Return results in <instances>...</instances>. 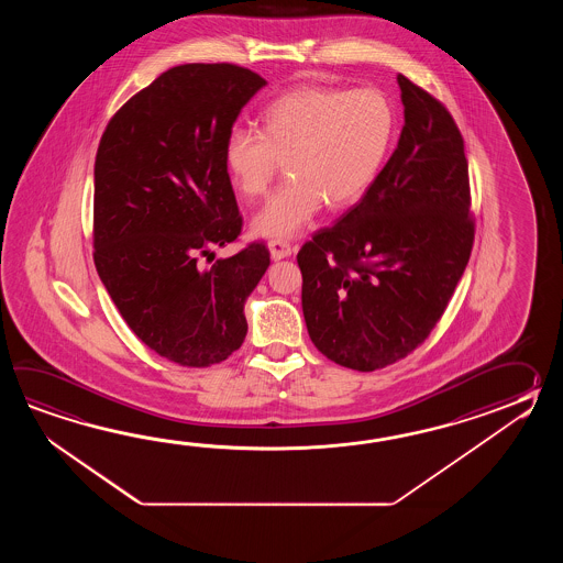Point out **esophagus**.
<instances>
[{
    "instance_id": "esophagus-1",
    "label": "esophagus",
    "mask_w": 563,
    "mask_h": 563,
    "mask_svg": "<svg viewBox=\"0 0 563 563\" xmlns=\"http://www.w3.org/2000/svg\"><path fill=\"white\" fill-rule=\"evenodd\" d=\"M267 247H269V255H272L274 262L286 260V257H289V255L294 253V247L284 240H272L267 243Z\"/></svg>"
}]
</instances>
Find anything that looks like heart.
Listing matches in <instances>:
<instances>
[{"mask_svg":"<svg viewBox=\"0 0 563 563\" xmlns=\"http://www.w3.org/2000/svg\"><path fill=\"white\" fill-rule=\"evenodd\" d=\"M395 108L374 88L296 86L272 100L260 132H229L223 158L231 183L257 199L286 163L289 183L253 217V233L289 240L325 203L347 209L371 189L395 139Z\"/></svg>","mask_w":563,"mask_h":563,"instance_id":"heart-1","label":"heart"}]
</instances>
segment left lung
Returning <instances> with one entry per match:
<instances>
[{
	"mask_svg": "<svg viewBox=\"0 0 563 563\" xmlns=\"http://www.w3.org/2000/svg\"><path fill=\"white\" fill-rule=\"evenodd\" d=\"M405 126L371 189L298 253L313 346L352 371L395 364L441 320L468 264L465 143L449 110L398 74Z\"/></svg>",
	"mask_w": 563,
	"mask_h": 563,
	"instance_id": "left-lung-1",
	"label": "left lung"
}]
</instances>
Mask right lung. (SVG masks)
<instances>
[{
	"instance_id": "add662e5",
	"label": "right lung",
	"mask_w": 563,
	"mask_h": 563,
	"mask_svg": "<svg viewBox=\"0 0 563 563\" xmlns=\"http://www.w3.org/2000/svg\"><path fill=\"white\" fill-rule=\"evenodd\" d=\"M265 85L235 64L175 66L120 108L98 144L96 272L139 340L180 366H211L243 344L245 299L269 267L264 243L199 264L240 235L223 148Z\"/></svg>"
}]
</instances>
